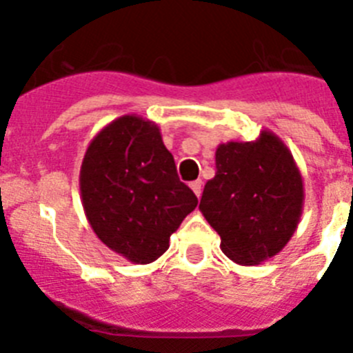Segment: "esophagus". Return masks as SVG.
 Masks as SVG:
<instances>
[{
  "mask_svg": "<svg viewBox=\"0 0 353 353\" xmlns=\"http://www.w3.org/2000/svg\"><path fill=\"white\" fill-rule=\"evenodd\" d=\"M190 188L194 190V194L197 195V197H201V194H202V181L199 179V181H194V183H190Z\"/></svg>",
  "mask_w": 353,
  "mask_h": 353,
  "instance_id": "34e87169",
  "label": "esophagus"
}]
</instances>
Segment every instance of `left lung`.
Masks as SVG:
<instances>
[{
	"label": "left lung",
	"mask_w": 353,
	"mask_h": 353,
	"mask_svg": "<svg viewBox=\"0 0 353 353\" xmlns=\"http://www.w3.org/2000/svg\"><path fill=\"white\" fill-rule=\"evenodd\" d=\"M216 172L199 210L220 234V249L236 265L274 257L296 231L304 210V179L286 143L263 130L254 142L220 143Z\"/></svg>",
	"instance_id": "1"
}]
</instances>
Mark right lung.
<instances>
[{
	"label": "right lung",
	"instance_id": "obj_1",
	"mask_svg": "<svg viewBox=\"0 0 353 353\" xmlns=\"http://www.w3.org/2000/svg\"><path fill=\"white\" fill-rule=\"evenodd\" d=\"M85 214L110 250L134 265L167 252L197 197L176 172L158 124L122 115L90 140L79 170Z\"/></svg>",
	"mask_w": 353,
	"mask_h": 353
}]
</instances>
